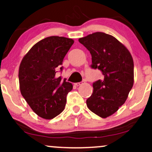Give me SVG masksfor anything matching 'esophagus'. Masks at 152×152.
<instances>
[{
	"label": "esophagus",
	"mask_w": 152,
	"mask_h": 152,
	"mask_svg": "<svg viewBox=\"0 0 152 152\" xmlns=\"http://www.w3.org/2000/svg\"><path fill=\"white\" fill-rule=\"evenodd\" d=\"M84 83V81H82V82H76V83H75V86H80V85H82V84H83Z\"/></svg>",
	"instance_id": "34e87169"
}]
</instances>
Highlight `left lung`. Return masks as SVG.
Instances as JSON below:
<instances>
[{
  "label": "left lung",
  "instance_id": "left-lung-1",
  "mask_svg": "<svg viewBox=\"0 0 152 152\" xmlns=\"http://www.w3.org/2000/svg\"><path fill=\"white\" fill-rule=\"evenodd\" d=\"M90 52L91 68L100 70L103 80L93 84L87 107L99 117L113 115L125 102L134 82V61L128 49L117 39L97 32L79 39Z\"/></svg>",
  "mask_w": 152,
  "mask_h": 152
}]
</instances>
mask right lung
Wrapping results in <instances>:
<instances>
[{
	"label": "right lung",
	"mask_w": 152,
	"mask_h": 152,
	"mask_svg": "<svg viewBox=\"0 0 152 152\" xmlns=\"http://www.w3.org/2000/svg\"><path fill=\"white\" fill-rule=\"evenodd\" d=\"M73 43L72 39L66 37H47L33 45L20 62V93L43 119H53L64 111L66 96L72 89L71 83L56 76V72Z\"/></svg>",
	"instance_id": "obj_1"
}]
</instances>
